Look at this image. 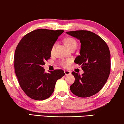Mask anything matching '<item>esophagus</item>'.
<instances>
[{
	"mask_svg": "<svg viewBox=\"0 0 124 124\" xmlns=\"http://www.w3.org/2000/svg\"><path fill=\"white\" fill-rule=\"evenodd\" d=\"M64 72H65V75H70V74H71V71H68V70H65V71H64Z\"/></svg>",
	"mask_w": 124,
	"mask_h": 124,
	"instance_id": "34e87169",
	"label": "esophagus"
}]
</instances>
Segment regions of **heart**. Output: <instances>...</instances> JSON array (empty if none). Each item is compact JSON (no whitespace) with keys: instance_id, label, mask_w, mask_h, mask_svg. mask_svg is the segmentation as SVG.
Instances as JSON below:
<instances>
[{"instance_id":"1","label":"heart","mask_w":124,"mask_h":124,"mask_svg":"<svg viewBox=\"0 0 124 124\" xmlns=\"http://www.w3.org/2000/svg\"><path fill=\"white\" fill-rule=\"evenodd\" d=\"M64 41H65V43H66V45H67V46L71 50L74 48H76L77 47V41L74 39L71 38H66ZM55 46V44H54L52 46V47H51L50 50L51 54L54 52ZM71 59H67L66 60H62V61H61L60 63L61 66H62L63 67H67V66L69 65V64L71 63Z\"/></svg>"}]
</instances>
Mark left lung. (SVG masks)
Returning a JSON list of instances; mask_svg holds the SVG:
<instances>
[{
  "mask_svg": "<svg viewBox=\"0 0 124 124\" xmlns=\"http://www.w3.org/2000/svg\"><path fill=\"white\" fill-rule=\"evenodd\" d=\"M66 33L80 40V55L74 62L81 65L84 74L72 72L75 81L70 86L74 94L89 97L95 94L105 84L110 72V53L107 44L100 36L86 30Z\"/></svg>",
  "mask_w": 124,
  "mask_h": 124,
  "instance_id": "8db88e82",
  "label": "left lung"
}]
</instances>
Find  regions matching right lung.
I'll return each instance as SVG.
<instances>
[{
  "label": "right lung",
  "instance_id": "obj_1",
  "mask_svg": "<svg viewBox=\"0 0 124 124\" xmlns=\"http://www.w3.org/2000/svg\"><path fill=\"white\" fill-rule=\"evenodd\" d=\"M63 30L38 29L22 38L14 55V68L23 92L30 98L44 100L51 96L56 82L65 75L62 70L50 73L42 67L51 57V48Z\"/></svg>",
  "mask_w": 124,
  "mask_h": 124
}]
</instances>
